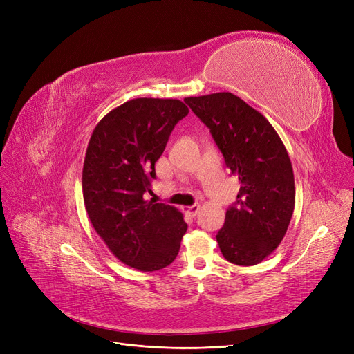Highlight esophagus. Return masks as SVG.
<instances>
[{
  "instance_id": "esophagus-1",
  "label": "esophagus",
  "mask_w": 354,
  "mask_h": 354,
  "mask_svg": "<svg viewBox=\"0 0 354 354\" xmlns=\"http://www.w3.org/2000/svg\"><path fill=\"white\" fill-rule=\"evenodd\" d=\"M184 210L191 214V216H196L200 210V204H192V206H188V207H184Z\"/></svg>"
}]
</instances>
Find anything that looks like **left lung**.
Masks as SVG:
<instances>
[{"instance_id": "8db88e82", "label": "left lung", "mask_w": 354, "mask_h": 354, "mask_svg": "<svg viewBox=\"0 0 354 354\" xmlns=\"http://www.w3.org/2000/svg\"><path fill=\"white\" fill-rule=\"evenodd\" d=\"M210 129L226 166L241 182L236 203L226 210L216 235L223 257L253 266L287 234L295 204L291 160L269 120L231 93L184 100Z\"/></svg>"}]
</instances>
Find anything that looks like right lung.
<instances>
[{"instance_id": "obj_1", "label": "right lung", "mask_w": 354, "mask_h": 354, "mask_svg": "<svg viewBox=\"0 0 354 354\" xmlns=\"http://www.w3.org/2000/svg\"><path fill=\"white\" fill-rule=\"evenodd\" d=\"M188 111L174 98H135L107 113L88 142L82 192L89 221L110 252L136 270L169 266L187 231L176 207L145 194L170 132Z\"/></svg>"}]
</instances>
